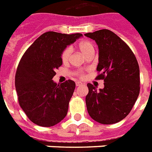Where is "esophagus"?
Returning a JSON list of instances; mask_svg holds the SVG:
<instances>
[{
    "label": "esophagus",
    "instance_id": "obj_1",
    "mask_svg": "<svg viewBox=\"0 0 152 152\" xmlns=\"http://www.w3.org/2000/svg\"><path fill=\"white\" fill-rule=\"evenodd\" d=\"M76 85L77 86V87H78V86H81V85H83V83H81V82H78V81H77V82L76 83Z\"/></svg>",
    "mask_w": 152,
    "mask_h": 152
}]
</instances>
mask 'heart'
Instances as JSON below:
<instances>
[{"label":"heart","mask_w":152,"mask_h":152,"mask_svg":"<svg viewBox=\"0 0 152 152\" xmlns=\"http://www.w3.org/2000/svg\"><path fill=\"white\" fill-rule=\"evenodd\" d=\"M79 48H80V50L83 53V54L87 55L88 53H90L91 51H94V47H93L92 43L89 41H83L81 42L79 44ZM70 53H71V47H66L64 49V50L62 51L61 53V60L63 62L68 61V60L69 58V56H70ZM77 75L80 76H83V73L82 71H78L77 72Z\"/></svg>","instance_id":"obj_1"}]
</instances>
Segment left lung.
Here are the masks:
<instances>
[{
  "label": "left lung",
  "mask_w": 152,
  "mask_h": 152,
  "mask_svg": "<svg viewBox=\"0 0 152 152\" xmlns=\"http://www.w3.org/2000/svg\"><path fill=\"white\" fill-rule=\"evenodd\" d=\"M99 46L96 80H103L104 88L97 91L88 83V112L93 120L103 125L119 122L134 106L140 94V68L129 46L110 30L87 33Z\"/></svg>",
  "instance_id": "left-lung-1"
}]
</instances>
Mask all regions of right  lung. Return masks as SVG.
<instances>
[{
    "mask_svg": "<svg viewBox=\"0 0 152 152\" xmlns=\"http://www.w3.org/2000/svg\"><path fill=\"white\" fill-rule=\"evenodd\" d=\"M80 36L46 32L20 59L15 77L18 101L27 118L39 126H53L67 115L76 83L69 80L59 85L52 79L62 64V51Z\"/></svg>",
    "mask_w": 152,
    "mask_h": 152,
    "instance_id": "right-lung-1",
    "label": "right lung"
}]
</instances>
